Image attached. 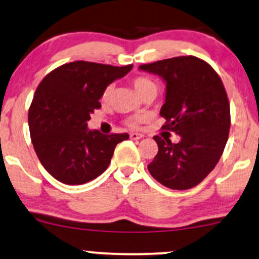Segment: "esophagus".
<instances>
[{
    "label": "esophagus",
    "mask_w": 259,
    "mask_h": 259,
    "mask_svg": "<svg viewBox=\"0 0 259 259\" xmlns=\"http://www.w3.org/2000/svg\"><path fill=\"white\" fill-rule=\"evenodd\" d=\"M130 137L131 139H133V141H138V139H142L144 136H143L142 133H131Z\"/></svg>",
    "instance_id": "34e87169"
}]
</instances>
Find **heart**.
I'll return each instance as SVG.
<instances>
[{"label":"heart","instance_id":"obj_1","mask_svg":"<svg viewBox=\"0 0 259 259\" xmlns=\"http://www.w3.org/2000/svg\"><path fill=\"white\" fill-rule=\"evenodd\" d=\"M132 84L133 87H135V90L137 91V93H138L141 97L145 96V94L150 92H155V93L157 92V84L155 83L151 78L145 77V76H138V77L133 78ZM112 92H114V84L111 83L108 84V86L104 88V91H103V94H102L103 102L108 103L111 98ZM144 120H145L144 115H135V116H131L127 118L126 122L130 127H137Z\"/></svg>","mask_w":259,"mask_h":259}]
</instances>
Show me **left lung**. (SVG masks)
Returning <instances> with one entry per match:
<instances>
[{
	"label": "left lung",
	"instance_id": "1",
	"mask_svg": "<svg viewBox=\"0 0 259 259\" xmlns=\"http://www.w3.org/2000/svg\"><path fill=\"white\" fill-rule=\"evenodd\" d=\"M139 69L165 81L162 128L181 137L176 144L154 137L159 151L149 172L169 189H190L207 177L226 148L230 106L223 82L209 64L193 56L143 64Z\"/></svg>",
	"mask_w": 259,
	"mask_h": 259
}]
</instances>
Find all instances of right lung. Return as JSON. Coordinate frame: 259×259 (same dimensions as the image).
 <instances>
[{"instance_id": "1", "label": "right lung", "mask_w": 259, "mask_h": 259, "mask_svg": "<svg viewBox=\"0 0 259 259\" xmlns=\"http://www.w3.org/2000/svg\"><path fill=\"white\" fill-rule=\"evenodd\" d=\"M133 65L72 62L51 71L33 94L29 128L38 160L52 177L68 185L93 181L108 168L117 143L127 133L103 135L88 130L104 88Z\"/></svg>"}]
</instances>
